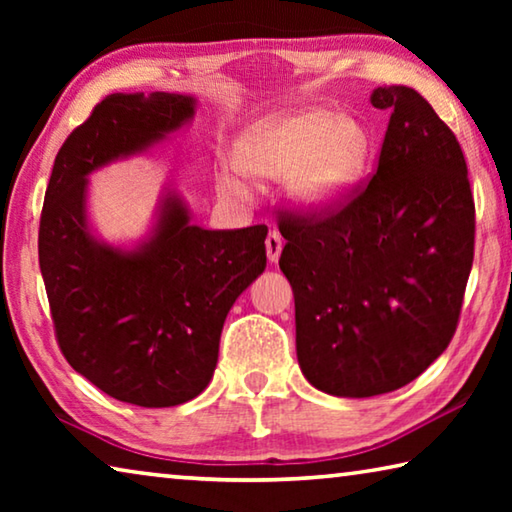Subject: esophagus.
I'll list each match as a JSON object with an SVG mask.
<instances>
[{"label": "esophagus", "mask_w": 512, "mask_h": 512, "mask_svg": "<svg viewBox=\"0 0 512 512\" xmlns=\"http://www.w3.org/2000/svg\"><path fill=\"white\" fill-rule=\"evenodd\" d=\"M282 246H284V241L280 237V232H277V230L268 232V237H266V257H268V262L277 264V259H280V253H282Z\"/></svg>", "instance_id": "1"}]
</instances>
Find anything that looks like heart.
Returning a JSON list of instances; mask_svg holds the SVG:
<instances>
[{"label": "heart", "mask_w": 512, "mask_h": 512, "mask_svg": "<svg viewBox=\"0 0 512 512\" xmlns=\"http://www.w3.org/2000/svg\"><path fill=\"white\" fill-rule=\"evenodd\" d=\"M370 153L372 135L359 117L320 106L257 119L235 144L237 169L259 183L282 178L291 205L305 214L339 207L357 187ZM240 174L219 173L223 194L248 196L250 187Z\"/></svg>", "instance_id": "1"}]
</instances>
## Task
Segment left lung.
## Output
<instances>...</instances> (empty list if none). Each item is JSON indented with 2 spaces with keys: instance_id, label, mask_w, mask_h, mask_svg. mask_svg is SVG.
<instances>
[{
  "instance_id": "1",
  "label": "left lung",
  "mask_w": 512,
  "mask_h": 512,
  "mask_svg": "<svg viewBox=\"0 0 512 512\" xmlns=\"http://www.w3.org/2000/svg\"><path fill=\"white\" fill-rule=\"evenodd\" d=\"M370 103L391 121L368 187L325 219L280 221L300 370L336 397L391 393L422 375L452 341L474 259L454 133L406 85L375 88Z\"/></svg>"
}]
</instances>
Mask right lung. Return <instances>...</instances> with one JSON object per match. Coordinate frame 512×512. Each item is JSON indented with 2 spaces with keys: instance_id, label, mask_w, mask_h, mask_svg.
I'll use <instances>...</instances> for the list:
<instances>
[{
  "instance_id": "add662e5",
  "label": "right lung",
  "mask_w": 512,
  "mask_h": 512,
  "mask_svg": "<svg viewBox=\"0 0 512 512\" xmlns=\"http://www.w3.org/2000/svg\"><path fill=\"white\" fill-rule=\"evenodd\" d=\"M189 94H110L56 155L38 255L58 345L79 375L144 409L201 395L219 361L225 316L266 268V225L205 230L176 185L149 228L110 244L90 219V176L149 155L194 119Z\"/></svg>"
}]
</instances>
